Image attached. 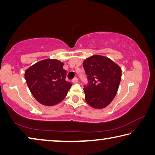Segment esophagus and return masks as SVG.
<instances>
[{
  "instance_id": "esophagus-1",
  "label": "esophagus",
  "mask_w": 155,
  "mask_h": 155,
  "mask_svg": "<svg viewBox=\"0 0 155 155\" xmlns=\"http://www.w3.org/2000/svg\"><path fill=\"white\" fill-rule=\"evenodd\" d=\"M72 81H73V83H77L78 82V78H77V77L74 78V79L72 80Z\"/></svg>"
}]
</instances>
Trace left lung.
<instances>
[{"mask_svg":"<svg viewBox=\"0 0 155 155\" xmlns=\"http://www.w3.org/2000/svg\"><path fill=\"white\" fill-rule=\"evenodd\" d=\"M83 65L89 81L83 89L86 102L94 109L105 108L118 90L121 68L111 59L98 54L85 59Z\"/></svg>","mask_w":155,"mask_h":155,"instance_id":"obj_1","label":"left lung"}]
</instances>
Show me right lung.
Segmentation results:
<instances>
[{
    "label": "right lung",
    "mask_w": 155,
    "mask_h": 155,
    "mask_svg": "<svg viewBox=\"0 0 155 155\" xmlns=\"http://www.w3.org/2000/svg\"><path fill=\"white\" fill-rule=\"evenodd\" d=\"M64 63L46 59L35 63L25 70V77L31 94L40 104L53 106L66 96L72 84L65 81Z\"/></svg>",
    "instance_id": "obj_1"
}]
</instances>
